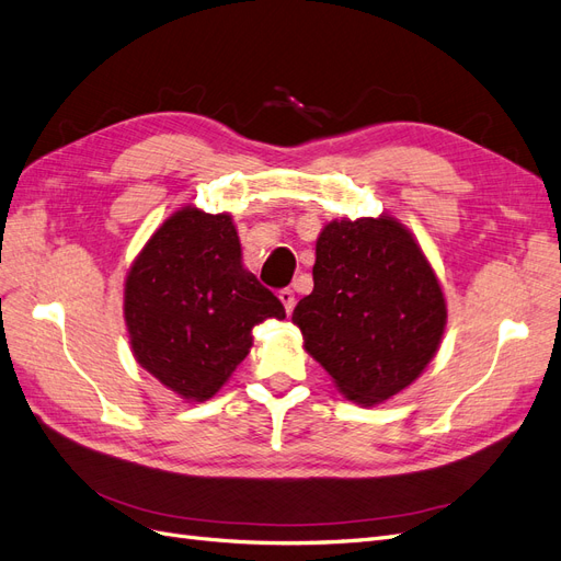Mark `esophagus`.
<instances>
[{"mask_svg": "<svg viewBox=\"0 0 561 561\" xmlns=\"http://www.w3.org/2000/svg\"><path fill=\"white\" fill-rule=\"evenodd\" d=\"M278 299L283 301L285 311L293 313V309H295V293L290 290V287H285V290H280V293H278Z\"/></svg>", "mask_w": 561, "mask_h": 561, "instance_id": "1", "label": "esophagus"}]
</instances>
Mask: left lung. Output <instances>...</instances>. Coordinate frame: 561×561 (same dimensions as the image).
<instances>
[{"label":"left lung","instance_id":"obj_1","mask_svg":"<svg viewBox=\"0 0 561 561\" xmlns=\"http://www.w3.org/2000/svg\"><path fill=\"white\" fill-rule=\"evenodd\" d=\"M293 322L339 393L371 407L428 367L447 301L414 233L396 217H342L318 236L313 293L297 304Z\"/></svg>","mask_w":561,"mask_h":561}]
</instances>
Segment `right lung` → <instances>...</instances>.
Wrapping results in <instances>:
<instances>
[{
	"label": "right lung",
	"mask_w": 561,
	"mask_h": 561,
	"mask_svg": "<svg viewBox=\"0 0 561 561\" xmlns=\"http://www.w3.org/2000/svg\"><path fill=\"white\" fill-rule=\"evenodd\" d=\"M285 318L243 266L229 213L184 206L151 233L124 283V320L140 367L186 402L210 400L252 346V328Z\"/></svg>",
	"instance_id": "obj_1"
}]
</instances>
